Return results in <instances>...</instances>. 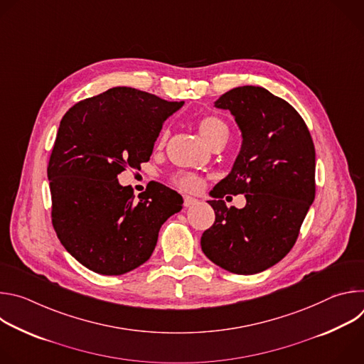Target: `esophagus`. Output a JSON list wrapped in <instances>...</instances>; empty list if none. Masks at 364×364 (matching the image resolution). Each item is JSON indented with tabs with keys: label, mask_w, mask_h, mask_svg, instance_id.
Segmentation results:
<instances>
[{
	"label": "esophagus",
	"mask_w": 364,
	"mask_h": 364,
	"mask_svg": "<svg viewBox=\"0 0 364 364\" xmlns=\"http://www.w3.org/2000/svg\"><path fill=\"white\" fill-rule=\"evenodd\" d=\"M197 203H198L197 198H194V197H191V196H184V205H186V207H191V205H194V204H197Z\"/></svg>",
	"instance_id": "esophagus-1"
}]
</instances>
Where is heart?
<instances>
[{
    "mask_svg": "<svg viewBox=\"0 0 364 364\" xmlns=\"http://www.w3.org/2000/svg\"><path fill=\"white\" fill-rule=\"evenodd\" d=\"M198 132L204 142L212 146L218 141L229 138V128L228 125L216 118V117H205L198 122ZM168 138V131H163L159 145L163 146ZM174 183L177 187H180L184 191H197L203 186V180L196 174H177L174 177Z\"/></svg>",
    "mask_w": 364,
    "mask_h": 364,
    "instance_id": "obj_1",
    "label": "heart"
}]
</instances>
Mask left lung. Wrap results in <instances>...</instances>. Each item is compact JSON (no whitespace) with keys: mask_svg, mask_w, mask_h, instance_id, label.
I'll return each instance as SVG.
<instances>
[{"mask_svg":"<svg viewBox=\"0 0 364 364\" xmlns=\"http://www.w3.org/2000/svg\"><path fill=\"white\" fill-rule=\"evenodd\" d=\"M215 107L233 115L242 145L232 171L213 188L216 220L200 245L218 267L252 275L294 246L316 197V149L301 115L265 87H235ZM228 192L245 194L243 210L225 205Z\"/></svg>","mask_w":364,"mask_h":364,"instance_id":"left-lung-1","label":"left lung"}]
</instances>
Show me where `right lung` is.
Wrapping results in <instances>:
<instances>
[{"label":"right lung","instance_id":"obj_1","mask_svg":"<svg viewBox=\"0 0 364 364\" xmlns=\"http://www.w3.org/2000/svg\"><path fill=\"white\" fill-rule=\"evenodd\" d=\"M184 102L112 87L77 102L60 121L47 177L51 222L65 249L100 275L127 274L151 257L183 197L149 183L138 197L118 174L149 160L163 124Z\"/></svg>","mask_w":364,"mask_h":364}]
</instances>
